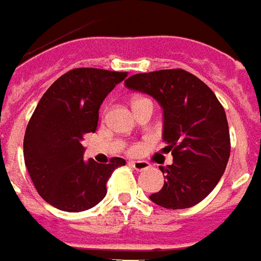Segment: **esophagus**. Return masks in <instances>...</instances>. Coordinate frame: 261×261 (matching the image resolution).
<instances>
[{
    "mask_svg": "<svg viewBox=\"0 0 261 261\" xmlns=\"http://www.w3.org/2000/svg\"><path fill=\"white\" fill-rule=\"evenodd\" d=\"M129 165L132 167L133 170L136 171H144L147 170V168H150V164L147 161H130Z\"/></svg>",
    "mask_w": 261,
    "mask_h": 261,
    "instance_id": "1",
    "label": "esophagus"
}]
</instances>
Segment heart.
Returning <instances> with one entry per match:
<instances>
[{
    "label": "heart",
    "mask_w": 261,
    "mask_h": 261,
    "mask_svg": "<svg viewBox=\"0 0 261 261\" xmlns=\"http://www.w3.org/2000/svg\"><path fill=\"white\" fill-rule=\"evenodd\" d=\"M130 151H132V153H135V151H138V147L135 146V147H132V149H130Z\"/></svg>",
    "instance_id": "heart-1"
}]
</instances>
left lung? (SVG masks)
Returning <instances> with one entry per match:
<instances>
[{"instance_id":"1","label":"left lung","mask_w":261,"mask_h":261,"mask_svg":"<svg viewBox=\"0 0 261 261\" xmlns=\"http://www.w3.org/2000/svg\"><path fill=\"white\" fill-rule=\"evenodd\" d=\"M125 86L159 101L167 143L163 150L174 157L172 164L160 167L164 185L150 200L171 210L200 203L221 179L231 153L221 102L204 82L184 69L136 73Z\"/></svg>"}]
</instances>
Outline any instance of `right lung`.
<instances>
[{
    "label": "right lung",
    "instance_id": "right-lung-1",
    "mask_svg": "<svg viewBox=\"0 0 261 261\" xmlns=\"http://www.w3.org/2000/svg\"><path fill=\"white\" fill-rule=\"evenodd\" d=\"M128 72L76 68L48 87L30 118L23 140L24 164L36 191L51 206L79 213L98 204L107 180L125 160L108 164L85 161L82 144L96 132L98 110L110 91Z\"/></svg>",
    "mask_w": 261,
    "mask_h": 261
}]
</instances>
